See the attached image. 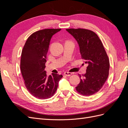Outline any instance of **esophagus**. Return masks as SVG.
I'll return each mask as SVG.
<instances>
[{"label":"esophagus","mask_w":128,"mask_h":128,"mask_svg":"<svg viewBox=\"0 0 128 128\" xmlns=\"http://www.w3.org/2000/svg\"><path fill=\"white\" fill-rule=\"evenodd\" d=\"M64 75H66V76H70V75H72V72H64Z\"/></svg>","instance_id":"1"}]
</instances>
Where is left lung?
<instances>
[{
    "label": "left lung",
    "instance_id": "1",
    "mask_svg": "<svg viewBox=\"0 0 128 128\" xmlns=\"http://www.w3.org/2000/svg\"><path fill=\"white\" fill-rule=\"evenodd\" d=\"M67 32L78 43L81 58L88 64L86 73L80 77L77 91L83 96L94 94L102 88L110 70V61L97 34L84 29H68Z\"/></svg>",
    "mask_w": 128,
    "mask_h": 128
}]
</instances>
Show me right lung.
<instances>
[{"label":"right lung","mask_w":128,"mask_h":128,"mask_svg":"<svg viewBox=\"0 0 128 128\" xmlns=\"http://www.w3.org/2000/svg\"><path fill=\"white\" fill-rule=\"evenodd\" d=\"M61 29H46L33 33L27 39L21 53L20 68L27 90L40 99L55 94L62 75L45 70L46 56L53 35Z\"/></svg>","instance_id":"1"}]
</instances>
